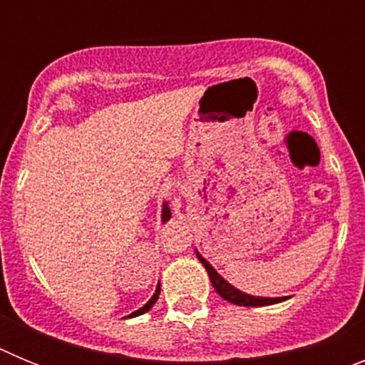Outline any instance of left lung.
Listing matches in <instances>:
<instances>
[{
    "label": "left lung",
    "instance_id": "8db88e82",
    "mask_svg": "<svg viewBox=\"0 0 365 365\" xmlns=\"http://www.w3.org/2000/svg\"><path fill=\"white\" fill-rule=\"evenodd\" d=\"M199 261H201L205 269L208 270V276H210V282L214 285V289L217 291V294L221 298H225L227 302L235 303V305H245V307H261V305H272V303H278L283 302V298H257V296H250V294H245V292L237 291L235 287H232L230 283L225 282V279L215 272L214 267L208 263L202 256H199Z\"/></svg>",
    "mask_w": 365,
    "mask_h": 365
}]
</instances>
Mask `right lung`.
<instances>
[{
    "label": "right lung",
    "mask_w": 365,
    "mask_h": 365,
    "mask_svg": "<svg viewBox=\"0 0 365 365\" xmlns=\"http://www.w3.org/2000/svg\"><path fill=\"white\" fill-rule=\"evenodd\" d=\"M170 215H172V212H170V208H168V206L164 205V210H163V221H168V219H170ZM159 292H160V287H157V291H155V294L151 296L150 302H148L143 309H138V311H135L133 314H130V316H138V314H144V312L150 311V309L153 307V303L157 302V299H159Z\"/></svg>",
    "instance_id": "obj_1"
}]
</instances>
